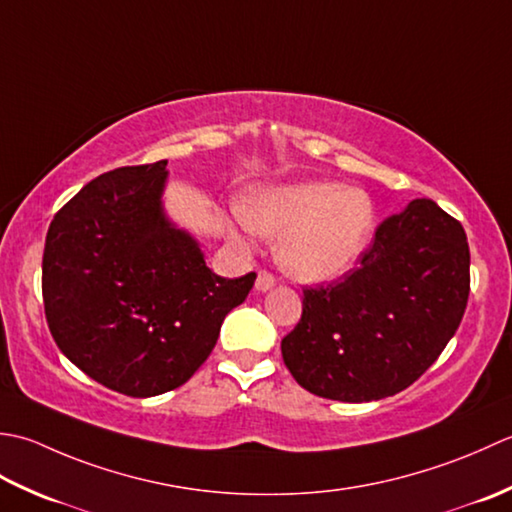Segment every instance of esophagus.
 <instances>
[{
  "label": "esophagus",
  "instance_id": "obj_1",
  "mask_svg": "<svg viewBox=\"0 0 512 512\" xmlns=\"http://www.w3.org/2000/svg\"><path fill=\"white\" fill-rule=\"evenodd\" d=\"M276 285V276L269 274V271H258L256 278V291H269Z\"/></svg>",
  "mask_w": 512,
  "mask_h": 512
}]
</instances>
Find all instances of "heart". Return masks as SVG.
<instances>
[{"instance_id":"heart-1","label":"heart","mask_w":512,"mask_h":512,"mask_svg":"<svg viewBox=\"0 0 512 512\" xmlns=\"http://www.w3.org/2000/svg\"><path fill=\"white\" fill-rule=\"evenodd\" d=\"M229 232L241 243L256 232L280 236V267L305 283H320L342 276L367 252L375 205L364 190H344L333 181L267 187L249 198Z\"/></svg>"}]
</instances>
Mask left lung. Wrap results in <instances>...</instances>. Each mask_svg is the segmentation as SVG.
Listing matches in <instances>:
<instances>
[{
    "instance_id": "left-lung-1",
    "label": "left lung",
    "mask_w": 512,
    "mask_h": 512,
    "mask_svg": "<svg viewBox=\"0 0 512 512\" xmlns=\"http://www.w3.org/2000/svg\"><path fill=\"white\" fill-rule=\"evenodd\" d=\"M468 291L464 227L431 198H415L375 229L358 269L302 289V316L280 342L283 360L320 398H389L440 358Z\"/></svg>"
}]
</instances>
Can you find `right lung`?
<instances>
[{"label":"right lung","mask_w":512,"mask_h":512,"mask_svg":"<svg viewBox=\"0 0 512 512\" xmlns=\"http://www.w3.org/2000/svg\"><path fill=\"white\" fill-rule=\"evenodd\" d=\"M168 161L97 176L52 218L41 263L61 353L103 387L152 398L210 356L256 274L221 278L163 210Z\"/></svg>","instance_id":"right-lung-1"}]
</instances>
